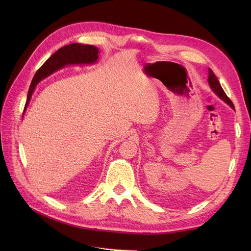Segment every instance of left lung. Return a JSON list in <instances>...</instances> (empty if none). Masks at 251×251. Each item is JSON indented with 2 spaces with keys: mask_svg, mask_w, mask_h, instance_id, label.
Segmentation results:
<instances>
[{
  "mask_svg": "<svg viewBox=\"0 0 251 251\" xmlns=\"http://www.w3.org/2000/svg\"><path fill=\"white\" fill-rule=\"evenodd\" d=\"M207 79H208V83H209V86H210L211 90L214 91V92H215L220 98H221V100H222L223 101H225L227 104H229L232 109H234L233 103L231 102V100H230L229 98L227 97V95L225 94L224 90L222 89L221 85H220V82H219L218 78L216 77V75L214 74V72H212L211 69H208V78H207Z\"/></svg>",
  "mask_w": 251,
  "mask_h": 251,
  "instance_id": "obj_1",
  "label": "left lung"
}]
</instances>
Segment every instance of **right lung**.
Segmentation results:
<instances>
[{
	"instance_id": "1",
	"label": "right lung",
	"mask_w": 251,
	"mask_h": 251,
	"mask_svg": "<svg viewBox=\"0 0 251 251\" xmlns=\"http://www.w3.org/2000/svg\"><path fill=\"white\" fill-rule=\"evenodd\" d=\"M98 53H100V50H98L97 47L93 46V45H81L77 43L67 45V46L58 49L54 54H52L44 63V65L34 74L31 85H30L28 91L27 101L24 111L26 110L30 100H31L35 86L41 80L48 77L53 72L62 69V68L68 65L95 64L98 59ZM23 115H24V113H23Z\"/></svg>"
}]
</instances>
